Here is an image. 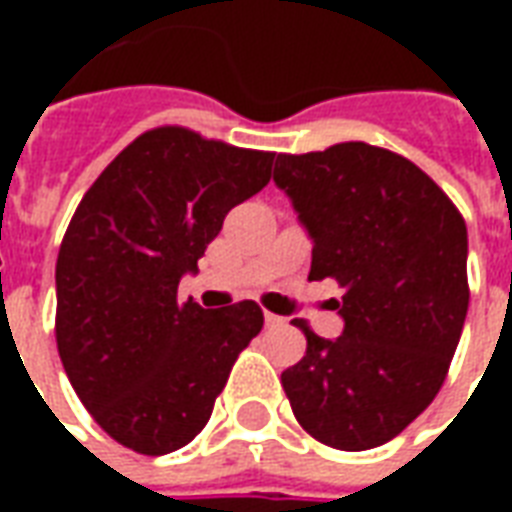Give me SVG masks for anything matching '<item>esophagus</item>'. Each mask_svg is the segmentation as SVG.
I'll use <instances>...</instances> for the list:
<instances>
[{"label":"esophagus","instance_id":"1","mask_svg":"<svg viewBox=\"0 0 512 512\" xmlns=\"http://www.w3.org/2000/svg\"><path fill=\"white\" fill-rule=\"evenodd\" d=\"M263 321H266V326H271V329H274V326H282V323H285V318H279V315H271V312H266V318H263Z\"/></svg>","mask_w":512,"mask_h":512}]
</instances>
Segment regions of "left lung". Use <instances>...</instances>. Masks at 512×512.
Here are the masks:
<instances>
[{"label": "left lung", "instance_id": "left-lung-1", "mask_svg": "<svg viewBox=\"0 0 512 512\" xmlns=\"http://www.w3.org/2000/svg\"><path fill=\"white\" fill-rule=\"evenodd\" d=\"M274 183L312 241L310 279H337L343 334L307 323L282 373L301 428L334 450H373L439 395L469 310V238L450 197L408 158L365 142L277 156Z\"/></svg>", "mask_w": 512, "mask_h": 512}]
</instances>
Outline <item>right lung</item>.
I'll list each match as a JSON object with an SVG mask.
<instances>
[{"mask_svg": "<svg viewBox=\"0 0 512 512\" xmlns=\"http://www.w3.org/2000/svg\"><path fill=\"white\" fill-rule=\"evenodd\" d=\"M274 153L167 126L136 136L73 213L57 257V348L101 428L142 455L186 447L263 329L255 301L202 310L178 285Z\"/></svg>", "mask_w": 512, "mask_h": 512, "instance_id": "1", "label": "right lung"}]
</instances>
